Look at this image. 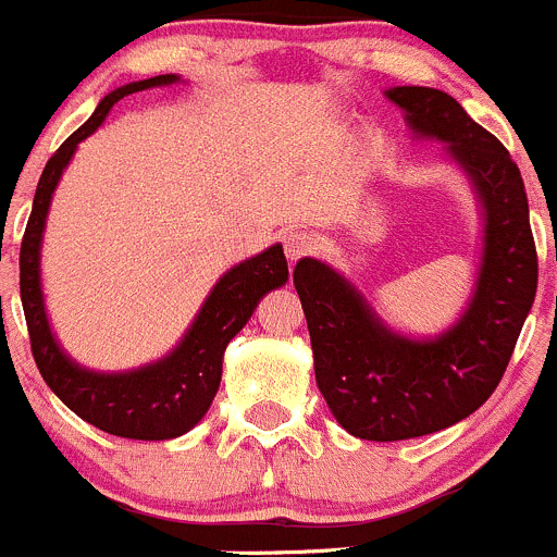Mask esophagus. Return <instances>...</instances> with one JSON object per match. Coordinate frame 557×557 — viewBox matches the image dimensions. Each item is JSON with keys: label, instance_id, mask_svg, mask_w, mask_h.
<instances>
[{"label": "esophagus", "instance_id": "1", "mask_svg": "<svg viewBox=\"0 0 557 557\" xmlns=\"http://www.w3.org/2000/svg\"><path fill=\"white\" fill-rule=\"evenodd\" d=\"M283 243H285V256H288L290 263H296L299 258H305L307 252H312V247H314L312 234H305V232L285 234Z\"/></svg>", "mask_w": 557, "mask_h": 557}]
</instances>
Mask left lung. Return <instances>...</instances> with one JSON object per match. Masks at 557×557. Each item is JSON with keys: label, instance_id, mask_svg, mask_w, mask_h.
<instances>
[{"label": "left lung", "instance_id": "left-lung-1", "mask_svg": "<svg viewBox=\"0 0 557 557\" xmlns=\"http://www.w3.org/2000/svg\"><path fill=\"white\" fill-rule=\"evenodd\" d=\"M385 97L407 112L418 137L447 143L450 159L474 185L485 234L469 307L434 339L387 329L356 285L325 263H296L314 380L336 423L369 442L434 434L480 409L507 372L539 280L525 185L509 150L450 94L396 86Z\"/></svg>", "mask_w": 557, "mask_h": 557}]
</instances>
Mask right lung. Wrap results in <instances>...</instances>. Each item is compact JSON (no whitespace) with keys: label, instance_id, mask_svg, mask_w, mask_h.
<instances>
[{"label":"right lung","instance_id":"obj_1","mask_svg":"<svg viewBox=\"0 0 557 557\" xmlns=\"http://www.w3.org/2000/svg\"><path fill=\"white\" fill-rule=\"evenodd\" d=\"M177 75H159L148 81L115 88L99 102L94 115L64 139L45 164L37 183L35 205L21 243V301L29 325L32 356L50 391L86 423L97 425L123 440L161 442L183 436L194 429L215 398L223 374V352L234 336L243 331L263 294L280 288L288 280V261L283 245L267 247L228 269L210 290L190 329L170 356L132 372H91L83 369L61 350L45 314L42 285H39V247H42L45 218L50 199L77 145L91 137L104 123L112 104L128 94L153 86H172Z\"/></svg>","mask_w":557,"mask_h":557}]
</instances>
